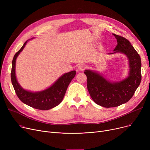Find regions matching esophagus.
Masks as SVG:
<instances>
[{"label": "esophagus", "mask_w": 150, "mask_h": 150, "mask_svg": "<svg viewBox=\"0 0 150 150\" xmlns=\"http://www.w3.org/2000/svg\"><path fill=\"white\" fill-rule=\"evenodd\" d=\"M85 68H86V66L84 64H81L78 66V70L80 71L84 70L85 69Z\"/></svg>", "instance_id": "1"}]
</instances>
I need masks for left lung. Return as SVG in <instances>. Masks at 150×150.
<instances>
[{"instance_id":"left-lung-1","label":"left lung","mask_w":150,"mask_h":150,"mask_svg":"<svg viewBox=\"0 0 150 150\" xmlns=\"http://www.w3.org/2000/svg\"><path fill=\"white\" fill-rule=\"evenodd\" d=\"M117 45L114 52L121 53L129 61L128 76L120 81L111 82L100 74L91 70H86L87 87L95 103L105 108L119 106L128 102L134 94L141 81V59L138 53L126 38L113 34Z\"/></svg>"}]
</instances>
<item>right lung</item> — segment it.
I'll list each match as a JSON object with an SVG mask.
<instances>
[{
	"mask_svg": "<svg viewBox=\"0 0 150 150\" xmlns=\"http://www.w3.org/2000/svg\"><path fill=\"white\" fill-rule=\"evenodd\" d=\"M27 40L21 49L14 54L12 61L11 80L14 91L19 100L25 105L40 110H49L59 105L64 97L67 87L75 77L76 71L73 70L60 76L51 86L38 92H31L23 89L16 76V61L24 49Z\"/></svg>",
	"mask_w": 150,
	"mask_h": 150,
	"instance_id": "right-lung-1",
	"label": "right lung"
}]
</instances>
